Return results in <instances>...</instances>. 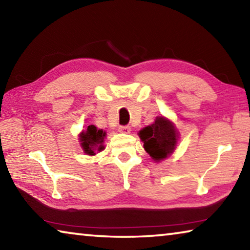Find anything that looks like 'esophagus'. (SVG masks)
I'll return each instance as SVG.
<instances>
[{"instance_id":"1","label":"esophagus","mask_w":250,"mask_h":250,"mask_svg":"<svg viewBox=\"0 0 250 250\" xmlns=\"http://www.w3.org/2000/svg\"><path fill=\"white\" fill-rule=\"evenodd\" d=\"M119 131L122 133H130L131 128L129 125H121V126H119Z\"/></svg>"}]
</instances>
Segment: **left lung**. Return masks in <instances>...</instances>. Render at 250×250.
Wrapping results in <instances>:
<instances>
[{
    "instance_id": "8db88e82",
    "label": "left lung",
    "mask_w": 250,
    "mask_h": 250,
    "mask_svg": "<svg viewBox=\"0 0 250 250\" xmlns=\"http://www.w3.org/2000/svg\"><path fill=\"white\" fill-rule=\"evenodd\" d=\"M146 153L155 162H160L175 151L179 141V131L167 118L156 117L154 122L139 131Z\"/></svg>"
}]
</instances>
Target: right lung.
Masks as SVG:
<instances>
[{
    "label": "right lung",
    "mask_w": 250,
    "mask_h": 250,
    "mask_svg": "<svg viewBox=\"0 0 250 250\" xmlns=\"http://www.w3.org/2000/svg\"><path fill=\"white\" fill-rule=\"evenodd\" d=\"M107 133L103 129H98L95 125L87 126L79 133L80 146L87 155H96V153L104 150V139Z\"/></svg>",
    "instance_id": "1"
}]
</instances>
